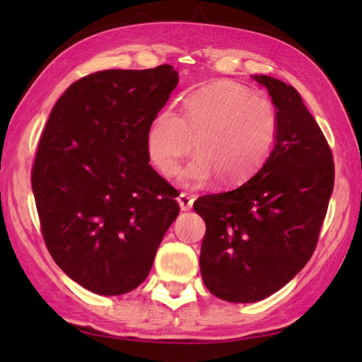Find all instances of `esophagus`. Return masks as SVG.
I'll list each match as a JSON object with an SVG mask.
<instances>
[{"instance_id":"obj_1","label":"esophagus","mask_w":362,"mask_h":362,"mask_svg":"<svg viewBox=\"0 0 362 362\" xmlns=\"http://www.w3.org/2000/svg\"><path fill=\"white\" fill-rule=\"evenodd\" d=\"M193 196L192 194H188V193H180L179 194V198H177V203H179V206H180V209L182 211H189L193 207Z\"/></svg>"}]
</instances>
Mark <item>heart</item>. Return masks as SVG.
<instances>
[{
  "mask_svg": "<svg viewBox=\"0 0 362 362\" xmlns=\"http://www.w3.org/2000/svg\"><path fill=\"white\" fill-rule=\"evenodd\" d=\"M276 108L235 81H214L183 100L182 115L161 110L146 131V153L164 177L173 175L193 150L196 158L179 174L187 187L212 177L217 185L233 187L249 179L274 144Z\"/></svg>",
  "mask_w": 362,
  "mask_h": 362,
  "instance_id": "obj_1",
  "label": "heart"
}]
</instances>
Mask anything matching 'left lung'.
I'll list each match as a JSON object with an SVG mask.
<instances>
[{
  "label": "left lung",
  "instance_id": "8db88e82",
  "mask_svg": "<svg viewBox=\"0 0 362 362\" xmlns=\"http://www.w3.org/2000/svg\"><path fill=\"white\" fill-rule=\"evenodd\" d=\"M278 110L276 144L252 179L199 196L204 286L233 303H252L286 286L313 255L334 189V158L296 88L260 75Z\"/></svg>",
  "mask_w": 362,
  "mask_h": 362
}]
</instances>
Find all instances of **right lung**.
I'll list each match as a JSON object with an SVG mask.
<instances>
[{
  "instance_id": "add662e5",
  "label": "right lung",
  "mask_w": 362,
  "mask_h": 362,
  "mask_svg": "<svg viewBox=\"0 0 362 362\" xmlns=\"http://www.w3.org/2000/svg\"><path fill=\"white\" fill-rule=\"evenodd\" d=\"M179 83L168 64L103 70L73 83L41 134L32 188L46 247L100 296L144 283L180 212L177 189L148 161L146 131Z\"/></svg>"
}]
</instances>
